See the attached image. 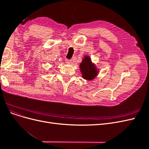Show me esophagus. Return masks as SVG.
Instances as JSON below:
<instances>
[{"label":"esophagus","instance_id":"34e87169","mask_svg":"<svg viewBox=\"0 0 149 149\" xmlns=\"http://www.w3.org/2000/svg\"><path fill=\"white\" fill-rule=\"evenodd\" d=\"M65 62H66V63H67V64H71V62H72V61L71 60H68V59H66L65 60Z\"/></svg>","mask_w":149,"mask_h":149}]
</instances>
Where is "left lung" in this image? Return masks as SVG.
Masks as SVG:
<instances>
[{
    "label": "left lung",
    "mask_w": 149,
    "mask_h": 149,
    "mask_svg": "<svg viewBox=\"0 0 149 149\" xmlns=\"http://www.w3.org/2000/svg\"><path fill=\"white\" fill-rule=\"evenodd\" d=\"M79 68L82 78L87 81L93 80L100 73V70L92 62L91 58L88 55H84L79 65Z\"/></svg>",
    "instance_id": "obj_1"
}]
</instances>
